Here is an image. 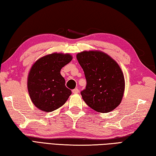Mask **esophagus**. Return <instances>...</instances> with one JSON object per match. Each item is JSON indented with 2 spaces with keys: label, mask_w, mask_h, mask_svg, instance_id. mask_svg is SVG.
<instances>
[{
  "label": "esophagus",
  "mask_w": 156,
  "mask_h": 156,
  "mask_svg": "<svg viewBox=\"0 0 156 156\" xmlns=\"http://www.w3.org/2000/svg\"><path fill=\"white\" fill-rule=\"evenodd\" d=\"M72 93L74 94H76V93H79V90L78 89V88H74V90H72Z\"/></svg>",
  "instance_id": "esophagus-1"
}]
</instances>
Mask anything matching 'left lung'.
Listing matches in <instances>:
<instances>
[{
  "label": "left lung",
  "mask_w": 156,
  "mask_h": 156,
  "mask_svg": "<svg viewBox=\"0 0 156 156\" xmlns=\"http://www.w3.org/2000/svg\"><path fill=\"white\" fill-rule=\"evenodd\" d=\"M76 58L84 72L86 88L81 92L84 102L97 112L108 113L120 105L125 80L120 67L108 54L100 51H84Z\"/></svg>",
  "instance_id": "obj_1"
}]
</instances>
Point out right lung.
Here are the masks:
<instances>
[{"mask_svg": "<svg viewBox=\"0 0 156 156\" xmlns=\"http://www.w3.org/2000/svg\"><path fill=\"white\" fill-rule=\"evenodd\" d=\"M72 60L69 53H53L38 59L27 76V90L32 103L41 110L51 112L65 103L72 91L65 85L60 71Z\"/></svg>", "mask_w": 156, "mask_h": 156, "instance_id": "obj_1", "label": "right lung"}]
</instances>
